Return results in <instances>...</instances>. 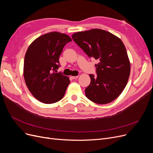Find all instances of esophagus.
I'll return each mask as SVG.
<instances>
[{
	"label": "esophagus",
	"mask_w": 153,
	"mask_h": 153,
	"mask_svg": "<svg viewBox=\"0 0 153 153\" xmlns=\"http://www.w3.org/2000/svg\"><path fill=\"white\" fill-rule=\"evenodd\" d=\"M71 78H73V79H76V78H78V76H72Z\"/></svg>",
	"instance_id": "obj_1"
}]
</instances>
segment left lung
<instances>
[{
    "mask_svg": "<svg viewBox=\"0 0 153 153\" xmlns=\"http://www.w3.org/2000/svg\"><path fill=\"white\" fill-rule=\"evenodd\" d=\"M72 38L88 56L99 61L95 65L97 76L89 75L86 97L97 104L112 102L122 93L130 75V62L123 41L100 29L75 32Z\"/></svg>",
    "mask_w": 153,
    "mask_h": 153,
    "instance_id": "left-lung-1",
    "label": "left lung"
}]
</instances>
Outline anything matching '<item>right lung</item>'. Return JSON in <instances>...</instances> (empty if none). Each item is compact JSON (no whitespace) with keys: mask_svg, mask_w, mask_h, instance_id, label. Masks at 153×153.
<instances>
[{"mask_svg":"<svg viewBox=\"0 0 153 153\" xmlns=\"http://www.w3.org/2000/svg\"><path fill=\"white\" fill-rule=\"evenodd\" d=\"M72 39L66 34L51 32L36 38L27 49L24 76L26 85L35 98L45 104L61 100L69 78L56 73L64 46Z\"/></svg>","mask_w":153,"mask_h":153,"instance_id":"1","label":"right lung"}]
</instances>
